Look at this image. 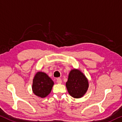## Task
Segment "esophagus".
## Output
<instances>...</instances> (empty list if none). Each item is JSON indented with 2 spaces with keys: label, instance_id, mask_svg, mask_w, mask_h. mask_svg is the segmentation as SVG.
Listing matches in <instances>:
<instances>
[{
  "label": "esophagus",
  "instance_id": "obj_1",
  "mask_svg": "<svg viewBox=\"0 0 122 122\" xmlns=\"http://www.w3.org/2000/svg\"><path fill=\"white\" fill-rule=\"evenodd\" d=\"M56 82H57V84H61V83H62V80H61V79L60 78H58V79H57V80H56Z\"/></svg>",
  "mask_w": 122,
  "mask_h": 122
}]
</instances>
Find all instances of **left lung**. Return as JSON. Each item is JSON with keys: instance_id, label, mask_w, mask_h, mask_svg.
Segmentation results:
<instances>
[{"instance_id": "left-lung-1", "label": "left lung", "mask_w": 122, "mask_h": 122, "mask_svg": "<svg viewBox=\"0 0 122 122\" xmlns=\"http://www.w3.org/2000/svg\"><path fill=\"white\" fill-rule=\"evenodd\" d=\"M66 86L69 94L72 97L80 98L85 94L88 90V80L81 71L74 68L69 73Z\"/></svg>"}]
</instances>
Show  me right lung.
<instances>
[{"instance_id":"right-lung-1","label":"right lung","mask_w":122,"mask_h":122,"mask_svg":"<svg viewBox=\"0 0 122 122\" xmlns=\"http://www.w3.org/2000/svg\"><path fill=\"white\" fill-rule=\"evenodd\" d=\"M54 84L53 81L46 73L38 71L32 81V92L39 97L45 98L51 92Z\"/></svg>"}]
</instances>
